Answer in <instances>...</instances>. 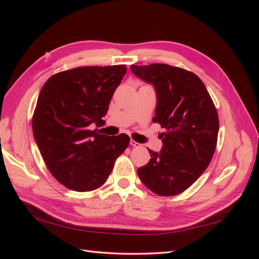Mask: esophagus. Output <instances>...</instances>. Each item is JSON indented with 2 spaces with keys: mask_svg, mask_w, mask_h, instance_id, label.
<instances>
[{
  "mask_svg": "<svg viewBox=\"0 0 259 259\" xmlns=\"http://www.w3.org/2000/svg\"><path fill=\"white\" fill-rule=\"evenodd\" d=\"M130 144H131V146L132 147H135V148H139V147H142V145H140L139 143H136V142H134V140H131V142H130Z\"/></svg>",
  "mask_w": 259,
  "mask_h": 259,
  "instance_id": "obj_1",
  "label": "esophagus"
}]
</instances>
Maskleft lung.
I'll list each match as a JSON object with an SVG mask.
<instances>
[{"mask_svg":"<svg viewBox=\"0 0 259 259\" xmlns=\"http://www.w3.org/2000/svg\"><path fill=\"white\" fill-rule=\"evenodd\" d=\"M140 80L152 84L156 94L154 123L163 133L160 152L137 169L152 192L170 197L188 189L206 169L216 149L219 122L205 85L198 75L165 64L131 66Z\"/></svg>","mask_w":259,"mask_h":259,"instance_id":"left-lung-1","label":"left lung"}]
</instances>
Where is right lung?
Wrapping results in <instances>:
<instances>
[{
	"mask_svg": "<svg viewBox=\"0 0 259 259\" xmlns=\"http://www.w3.org/2000/svg\"><path fill=\"white\" fill-rule=\"evenodd\" d=\"M126 67H79L52 75L37 98L32 130L46 166L60 184L85 192L103 186L130 137L91 130L106 115Z\"/></svg>",
	"mask_w": 259,
	"mask_h": 259,
	"instance_id": "obj_1",
	"label": "right lung"
}]
</instances>
